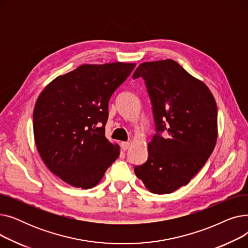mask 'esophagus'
Wrapping results in <instances>:
<instances>
[{
  "label": "esophagus",
  "mask_w": 248,
  "mask_h": 248,
  "mask_svg": "<svg viewBox=\"0 0 248 248\" xmlns=\"http://www.w3.org/2000/svg\"><path fill=\"white\" fill-rule=\"evenodd\" d=\"M131 147V144H129L128 141H123L122 144H121V148L124 150V151H126V150H128V148Z\"/></svg>",
  "instance_id": "esophagus-1"
}]
</instances>
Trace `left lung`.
Instances as JSON below:
<instances>
[{"label":"left lung","mask_w":248,"mask_h":248,"mask_svg":"<svg viewBox=\"0 0 248 248\" xmlns=\"http://www.w3.org/2000/svg\"><path fill=\"white\" fill-rule=\"evenodd\" d=\"M139 77L151 99L155 134L147 162L135 173L152 193L169 194L187 185L209 159L217 140V106L205 83L172 59L140 64L133 79Z\"/></svg>","instance_id":"8db88e82"}]
</instances>
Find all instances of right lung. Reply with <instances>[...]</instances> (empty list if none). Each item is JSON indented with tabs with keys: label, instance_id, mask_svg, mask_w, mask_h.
<instances>
[{
	"label": "right lung",
	"instance_id": "right-lung-1",
	"mask_svg": "<svg viewBox=\"0 0 248 248\" xmlns=\"http://www.w3.org/2000/svg\"><path fill=\"white\" fill-rule=\"evenodd\" d=\"M135 63L84 64L56 77L39 95L33 112L37 150L49 170L67 184L94 187L119 158L104 136L108 101Z\"/></svg>",
	"mask_w": 248,
	"mask_h": 248
}]
</instances>
